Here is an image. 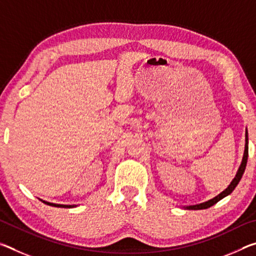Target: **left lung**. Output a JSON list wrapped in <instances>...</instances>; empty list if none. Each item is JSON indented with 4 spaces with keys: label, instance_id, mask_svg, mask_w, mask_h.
<instances>
[{
    "label": "left lung",
    "instance_id": "8db88e82",
    "mask_svg": "<svg viewBox=\"0 0 256 256\" xmlns=\"http://www.w3.org/2000/svg\"><path fill=\"white\" fill-rule=\"evenodd\" d=\"M245 151H244V156H242V164L240 166V170H238L237 174L235 176V178L232 180V182L230 183V185L228 186V188L219 194V196H216V198H211V200L206 201V202H203L200 203V204H196V206H185L186 209L188 210H202V209H208V208L212 206L214 204H216V202H219L222 198H224V196H227L230 194L235 188L237 186V184L240 183V180L242 178V174H244L245 172V168H246V164H248V132H246V138H245Z\"/></svg>",
    "mask_w": 256,
    "mask_h": 256
}]
</instances>
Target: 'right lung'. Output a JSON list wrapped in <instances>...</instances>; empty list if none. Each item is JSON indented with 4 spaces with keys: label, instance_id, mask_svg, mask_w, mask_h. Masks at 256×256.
Returning a JSON list of instances; mask_svg holds the SVG:
<instances>
[{
    "label": "right lung",
    "instance_id": "1",
    "mask_svg": "<svg viewBox=\"0 0 256 256\" xmlns=\"http://www.w3.org/2000/svg\"><path fill=\"white\" fill-rule=\"evenodd\" d=\"M47 206H56V208H74L76 206H66V204H55V203H50V202H47V201H42Z\"/></svg>",
    "mask_w": 256,
    "mask_h": 256
}]
</instances>
